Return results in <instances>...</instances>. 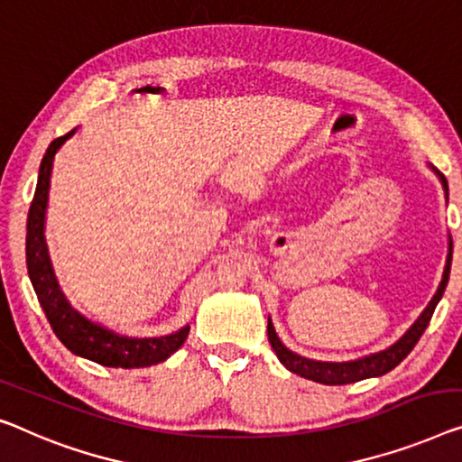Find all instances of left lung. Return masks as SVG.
<instances>
[{
    "mask_svg": "<svg viewBox=\"0 0 462 462\" xmlns=\"http://www.w3.org/2000/svg\"><path fill=\"white\" fill-rule=\"evenodd\" d=\"M438 171V170H436ZM439 180L444 184V190H448V182H446L444 174H439ZM450 263H452V243L448 249V261H446V270H444V278L439 282L438 292L433 294V299L430 300V305L425 307V311L421 313L415 323H412L411 329L402 336L396 344H392L390 348L382 350L377 355H369L363 356V359L356 361H346V363H332V361H315V359H307L299 353H292L291 348H286L282 340L275 334L272 319H267V338H270V344L273 348V353L278 355L280 363L284 365L288 371L297 374L300 377H307V380L319 382V383H328V385H342V383H353V382H361L367 380V377H375V375H383L396 367L402 359H407V355L415 348V344L421 338L425 328L430 326L431 315L436 311V305L442 299V294L446 291V284H448V275H450Z\"/></svg>",
    "mask_w": 462,
    "mask_h": 462,
    "instance_id": "obj_1",
    "label": "left lung"
}]
</instances>
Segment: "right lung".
I'll return each instance as SVG.
<instances>
[{
    "mask_svg": "<svg viewBox=\"0 0 462 462\" xmlns=\"http://www.w3.org/2000/svg\"><path fill=\"white\" fill-rule=\"evenodd\" d=\"M74 130L51 141L43 160H41L37 189H34L29 217H26V270H29L34 294H37L39 305L43 309L53 334L58 336V340L68 350H72L79 356H85V359L106 365V367H149V365L162 363L170 355H174L187 340L190 328L187 326L180 332L160 336V338H128V336H120L80 315L66 300L53 275L43 236L47 192H50L53 157L66 139H70L74 134Z\"/></svg>",
    "mask_w": 462,
    "mask_h": 462,
    "instance_id": "1",
    "label": "right lung"
}]
</instances>
